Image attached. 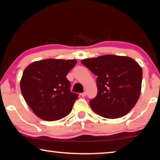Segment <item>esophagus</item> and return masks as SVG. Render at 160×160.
Listing matches in <instances>:
<instances>
[{"label":"esophagus","mask_w":160,"mask_h":160,"mask_svg":"<svg viewBox=\"0 0 160 160\" xmlns=\"http://www.w3.org/2000/svg\"><path fill=\"white\" fill-rule=\"evenodd\" d=\"M80 95L82 97H85V96H86V92H82V93H80Z\"/></svg>","instance_id":"esophagus-1"}]
</instances>
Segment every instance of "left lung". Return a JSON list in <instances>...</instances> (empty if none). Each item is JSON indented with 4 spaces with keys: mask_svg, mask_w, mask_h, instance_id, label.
Segmentation results:
<instances>
[{
    "mask_svg": "<svg viewBox=\"0 0 160 160\" xmlns=\"http://www.w3.org/2000/svg\"><path fill=\"white\" fill-rule=\"evenodd\" d=\"M81 62L98 76V94L90 101L95 113L118 118L132 110L141 94L142 81V69L134 59L106 54Z\"/></svg>",
    "mask_w": 160,
    "mask_h": 160,
    "instance_id": "1",
    "label": "left lung"
}]
</instances>
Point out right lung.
Wrapping results in <instances>:
<instances>
[{"label":"right lung","instance_id":"1","mask_svg":"<svg viewBox=\"0 0 160 160\" xmlns=\"http://www.w3.org/2000/svg\"><path fill=\"white\" fill-rule=\"evenodd\" d=\"M76 63V59H46L25 68L21 91L36 116L53 121L70 113L78 94L70 92V82L66 76Z\"/></svg>","mask_w":160,"mask_h":160}]
</instances>
